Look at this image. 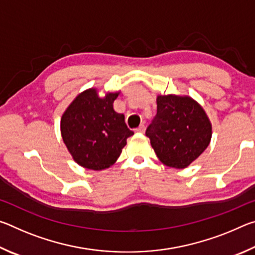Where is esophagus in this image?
<instances>
[{
  "instance_id": "obj_1",
  "label": "esophagus",
  "mask_w": 255,
  "mask_h": 255,
  "mask_svg": "<svg viewBox=\"0 0 255 255\" xmlns=\"http://www.w3.org/2000/svg\"><path fill=\"white\" fill-rule=\"evenodd\" d=\"M136 131H138V132H144V131H145V126H144V125H140L139 127L136 128Z\"/></svg>"
}]
</instances>
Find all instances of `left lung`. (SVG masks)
Listing matches in <instances>:
<instances>
[{
  "mask_svg": "<svg viewBox=\"0 0 255 255\" xmlns=\"http://www.w3.org/2000/svg\"><path fill=\"white\" fill-rule=\"evenodd\" d=\"M157 115L146 135L164 165L184 169L208 147L213 127L199 103L189 96H157Z\"/></svg>",
  "mask_w": 255,
  "mask_h": 255,
  "instance_id": "1",
  "label": "left lung"
}]
</instances>
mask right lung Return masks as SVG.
Segmentation results:
<instances>
[{
  "mask_svg": "<svg viewBox=\"0 0 255 255\" xmlns=\"http://www.w3.org/2000/svg\"><path fill=\"white\" fill-rule=\"evenodd\" d=\"M120 92L99 96L96 88L81 92L60 118V133L79 165L93 171L109 169L117 161L133 131L125 116L114 109Z\"/></svg>",
  "mask_w": 255,
  "mask_h": 255,
  "instance_id": "add662e5",
  "label": "right lung"
}]
</instances>
